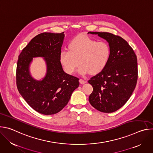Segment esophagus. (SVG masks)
Masks as SVG:
<instances>
[{
    "instance_id": "esophagus-1",
    "label": "esophagus",
    "mask_w": 153,
    "mask_h": 153,
    "mask_svg": "<svg viewBox=\"0 0 153 153\" xmlns=\"http://www.w3.org/2000/svg\"><path fill=\"white\" fill-rule=\"evenodd\" d=\"M79 82L81 83V84H85V83H86V81L85 80H83V79H80V80H79Z\"/></svg>"
}]
</instances>
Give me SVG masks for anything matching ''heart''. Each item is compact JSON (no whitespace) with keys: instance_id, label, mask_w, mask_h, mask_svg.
<instances>
[{"instance_id":"obj_1","label":"heart","mask_w":153,"mask_h":153,"mask_svg":"<svg viewBox=\"0 0 153 153\" xmlns=\"http://www.w3.org/2000/svg\"><path fill=\"white\" fill-rule=\"evenodd\" d=\"M69 50H62L60 60L65 71L73 73L79 63L78 71L82 75L91 74L102 71L110 59L111 50L108 43L88 36H79L71 40Z\"/></svg>"}]
</instances>
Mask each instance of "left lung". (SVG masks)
I'll return each mask as SVG.
<instances>
[{"label":"left lung","instance_id":"1","mask_svg":"<svg viewBox=\"0 0 153 153\" xmlns=\"http://www.w3.org/2000/svg\"><path fill=\"white\" fill-rule=\"evenodd\" d=\"M89 33L105 39L111 50L104 69L88 80L93 88L89 101L99 111L113 113L126 103L136 88L137 56L128 42L119 36L106 32Z\"/></svg>","mask_w":153,"mask_h":153}]
</instances>
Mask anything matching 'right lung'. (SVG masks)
<instances>
[{"mask_svg":"<svg viewBox=\"0 0 153 153\" xmlns=\"http://www.w3.org/2000/svg\"><path fill=\"white\" fill-rule=\"evenodd\" d=\"M61 33H43L35 36L19 56L16 69L17 90L27 103L45 115L59 113L67 105L79 85V78L65 73L60 60L64 40ZM43 57L47 65L46 76L34 79L29 66L34 57Z\"/></svg>","mask_w":153,"mask_h":153,"instance_id":"add662e5","label":"right lung"}]
</instances>
